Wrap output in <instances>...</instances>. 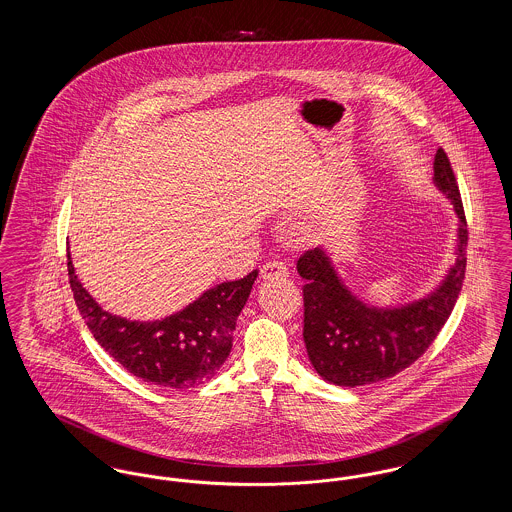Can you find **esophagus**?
<instances>
[{
    "label": "esophagus",
    "instance_id": "34e87169",
    "mask_svg": "<svg viewBox=\"0 0 512 512\" xmlns=\"http://www.w3.org/2000/svg\"><path fill=\"white\" fill-rule=\"evenodd\" d=\"M290 272H288V267L284 265V263H280V261H274V263H267L265 267L261 268V278L263 280H278V278H286Z\"/></svg>",
    "mask_w": 512,
    "mask_h": 512
}]
</instances>
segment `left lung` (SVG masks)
I'll return each instance as SVG.
<instances>
[{"label":"left lung","mask_w":512,"mask_h":512,"mask_svg":"<svg viewBox=\"0 0 512 512\" xmlns=\"http://www.w3.org/2000/svg\"><path fill=\"white\" fill-rule=\"evenodd\" d=\"M434 186L457 215L455 265L434 290L397 303H368L341 278L326 247H315L297 261L303 286V340L318 376L330 384L355 388L382 382L413 365L436 340L461 293L466 268V219L455 174L445 151L434 157Z\"/></svg>","instance_id":"obj_1"}]
</instances>
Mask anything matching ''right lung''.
Masks as SVG:
<instances>
[{"label": "right lung", "mask_w": 512, "mask_h": 512, "mask_svg": "<svg viewBox=\"0 0 512 512\" xmlns=\"http://www.w3.org/2000/svg\"><path fill=\"white\" fill-rule=\"evenodd\" d=\"M69 280L80 315L99 345L130 374L169 390H188L217 376L232 351V332L259 270L222 282L190 305L157 320H130L103 311L82 286L67 255Z\"/></svg>", "instance_id": "right-lung-1"}]
</instances>
